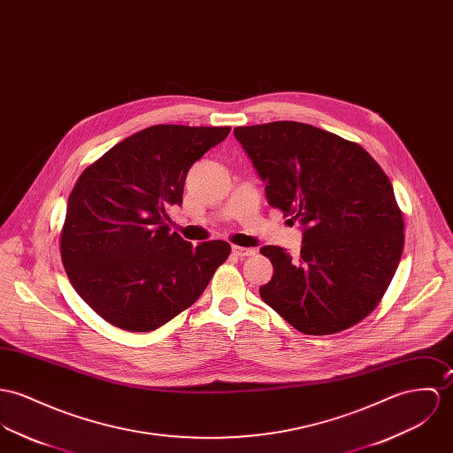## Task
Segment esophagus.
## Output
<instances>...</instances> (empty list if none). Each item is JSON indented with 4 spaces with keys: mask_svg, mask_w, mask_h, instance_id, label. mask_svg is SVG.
Instances as JSON below:
<instances>
[{
    "mask_svg": "<svg viewBox=\"0 0 453 453\" xmlns=\"http://www.w3.org/2000/svg\"><path fill=\"white\" fill-rule=\"evenodd\" d=\"M232 252L239 257H247V256H252L256 250L250 249V247L234 246L232 247Z\"/></svg>",
    "mask_w": 453,
    "mask_h": 453,
    "instance_id": "1",
    "label": "esophagus"
}]
</instances>
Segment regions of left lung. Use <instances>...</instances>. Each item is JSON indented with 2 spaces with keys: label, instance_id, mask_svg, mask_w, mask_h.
Segmentation results:
<instances>
[{
  "label": "left lung",
  "instance_id": "8db88e82",
  "mask_svg": "<svg viewBox=\"0 0 453 453\" xmlns=\"http://www.w3.org/2000/svg\"><path fill=\"white\" fill-rule=\"evenodd\" d=\"M266 183L268 204L304 226L299 259L261 247L273 277L261 299L294 329L329 335L369 317L403 252L393 185L355 142L296 121L234 129Z\"/></svg>",
  "mask_w": 453,
  "mask_h": 453
}]
</instances>
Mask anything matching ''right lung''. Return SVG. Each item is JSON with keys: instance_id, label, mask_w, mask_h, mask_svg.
<instances>
[{"instance_id": "1", "label": "right lung", "mask_w": 453, "mask_h": 453, "mask_svg": "<svg viewBox=\"0 0 453 453\" xmlns=\"http://www.w3.org/2000/svg\"><path fill=\"white\" fill-rule=\"evenodd\" d=\"M230 126L157 124L114 145L78 178L60 230L65 273L105 322L150 332L190 308L232 247L199 246L169 232L190 165Z\"/></svg>"}]
</instances>
